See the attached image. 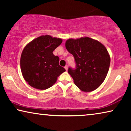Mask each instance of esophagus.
I'll return each instance as SVG.
<instances>
[{"label": "esophagus", "mask_w": 131, "mask_h": 131, "mask_svg": "<svg viewBox=\"0 0 131 131\" xmlns=\"http://www.w3.org/2000/svg\"><path fill=\"white\" fill-rule=\"evenodd\" d=\"M64 68H65L66 70V71H67V70H68V66H66L65 67H64Z\"/></svg>", "instance_id": "1"}]
</instances>
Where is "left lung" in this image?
<instances>
[{"mask_svg":"<svg viewBox=\"0 0 131 131\" xmlns=\"http://www.w3.org/2000/svg\"><path fill=\"white\" fill-rule=\"evenodd\" d=\"M66 48L73 55L76 67H70L68 73L80 90L91 92L97 89L106 78L110 58L104 46L89 37L70 39Z\"/></svg>","mask_w":131,"mask_h":131,"instance_id":"obj_1","label":"left lung"}]
</instances>
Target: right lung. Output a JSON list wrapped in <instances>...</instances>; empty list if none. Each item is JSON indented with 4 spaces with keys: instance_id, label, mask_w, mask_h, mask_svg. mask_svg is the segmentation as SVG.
<instances>
[{
    "instance_id": "1",
    "label": "right lung",
    "mask_w": 131,
    "mask_h": 131,
    "mask_svg": "<svg viewBox=\"0 0 131 131\" xmlns=\"http://www.w3.org/2000/svg\"><path fill=\"white\" fill-rule=\"evenodd\" d=\"M62 41L49 35L42 36L24 48L21 56V70L28 85L42 90L48 89L66 71L59 65V57L53 54Z\"/></svg>"
}]
</instances>
